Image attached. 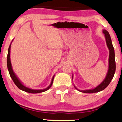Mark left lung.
<instances>
[{
  "instance_id": "8db88e82",
  "label": "left lung",
  "mask_w": 122,
  "mask_h": 122,
  "mask_svg": "<svg viewBox=\"0 0 122 122\" xmlns=\"http://www.w3.org/2000/svg\"><path fill=\"white\" fill-rule=\"evenodd\" d=\"M102 32L105 35V39H106L107 45L108 46V49L109 50V68H108V71L107 73L106 77L105 79L102 81L100 85H99L98 86L96 87V88L90 90H79L75 86L76 89L79 90V92H82V93H97V92H101L103 90L109 85L111 81L113 79V76H114L115 72L116 70V64L115 60V51L114 48H113V45L112 43V41L109 35V32L105 29L102 30ZM73 77V76H72Z\"/></svg>"
}]
</instances>
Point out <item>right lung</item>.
<instances>
[{"mask_svg": "<svg viewBox=\"0 0 122 122\" xmlns=\"http://www.w3.org/2000/svg\"><path fill=\"white\" fill-rule=\"evenodd\" d=\"M10 47H11V45H10L9 47V50H8V54H7V68L8 70H9V74H10V76H11L12 80H13L14 83H15V85L17 86V87L18 89H20L21 90H23L24 92H27V93H41V92H44L45 91H47V90H49L50 88V87L51 86L52 84H53V80H54V76H53V78H52L50 86L49 87L46 88V89H43V90H33L29 89V88L25 86L22 84V83L18 79V77H17V76L15 75V74L14 73V72H13V69H12V66L11 64V61H10Z\"/></svg>", "mask_w": 122, "mask_h": 122, "instance_id": "right-lung-1", "label": "right lung"}]
</instances>
